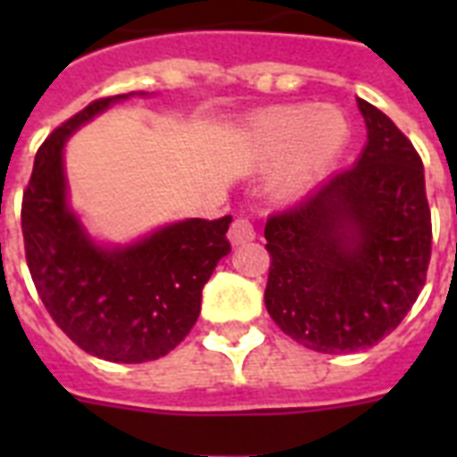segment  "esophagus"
Wrapping results in <instances>:
<instances>
[{
  "mask_svg": "<svg viewBox=\"0 0 457 457\" xmlns=\"http://www.w3.org/2000/svg\"><path fill=\"white\" fill-rule=\"evenodd\" d=\"M251 239H256V228H253V222L249 218H237L232 222V228H229V242L239 246V244H246Z\"/></svg>",
  "mask_w": 457,
  "mask_h": 457,
  "instance_id": "1",
  "label": "esophagus"
}]
</instances>
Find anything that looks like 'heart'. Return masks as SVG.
Returning a JSON list of instances; mask_svg holds the SVG:
<instances>
[{
  "mask_svg": "<svg viewBox=\"0 0 457 457\" xmlns=\"http://www.w3.org/2000/svg\"><path fill=\"white\" fill-rule=\"evenodd\" d=\"M348 137L346 118L334 106L308 104L263 111L249 128L253 161L270 165L282 158L278 185L285 194H296L315 182L339 156Z\"/></svg>",
  "mask_w": 457,
  "mask_h": 457,
  "instance_id": "b5f03b06",
  "label": "heart"
}]
</instances>
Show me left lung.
I'll return each mask as SVG.
<instances>
[{"label":"left lung","instance_id":"left-lung-1","mask_svg":"<svg viewBox=\"0 0 457 457\" xmlns=\"http://www.w3.org/2000/svg\"><path fill=\"white\" fill-rule=\"evenodd\" d=\"M358 109L368 125L358 163L265 222V308L320 353H353L394 332L432 258L422 158L389 116L362 99Z\"/></svg>","mask_w":457,"mask_h":457}]
</instances>
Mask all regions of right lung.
<instances>
[{"label":"right lung","instance_id":"add662e5","mask_svg":"<svg viewBox=\"0 0 457 457\" xmlns=\"http://www.w3.org/2000/svg\"><path fill=\"white\" fill-rule=\"evenodd\" d=\"M118 99L125 95L96 99L45 139L21 228L35 289L68 339L104 361L146 362L170 353L199 318L201 289L232 249V215L175 222L125 249L92 244L66 206L63 145Z\"/></svg>","mask_w":457,"mask_h":457}]
</instances>
